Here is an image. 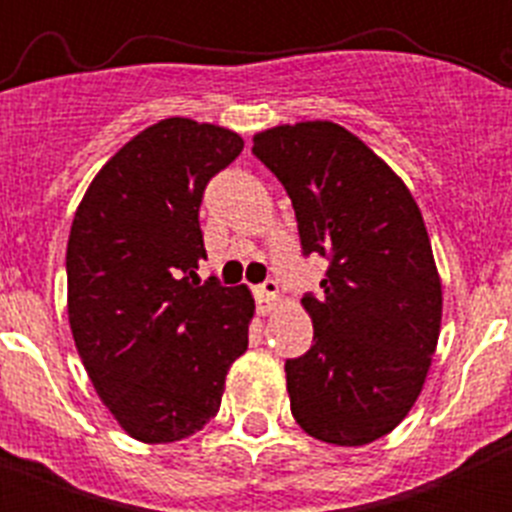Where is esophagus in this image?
<instances>
[{
  "mask_svg": "<svg viewBox=\"0 0 512 512\" xmlns=\"http://www.w3.org/2000/svg\"><path fill=\"white\" fill-rule=\"evenodd\" d=\"M277 294H280V287H277L275 280L262 282V285L255 289V297H257V304H260V312H270V309L275 307Z\"/></svg>",
  "mask_w": 512,
  "mask_h": 512,
  "instance_id": "34e87169",
  "label": "esophagus"
}]
</instances>
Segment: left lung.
Returning a JSON list of instances; mask_svg holds the SVG:
<instances>
[{"label":"left lung","mask_w":512,"mask_h":512,"mask_svg":"<svg viewBox=\"0 0 512 512\" xmlns=\"http://www.w3.org/2000/svg\"><path fill=\"white\" fill-rule=\"evenodd\" d=\"M252 141L292 200L302 252L329 260L322 292L302 297L314 344L285 364L292 416L319 441L364 446L416 404L441 332V277L421 210L337 123L277 126Z\"/></svg>","instance_id":"8db88e82"}]
</instances>
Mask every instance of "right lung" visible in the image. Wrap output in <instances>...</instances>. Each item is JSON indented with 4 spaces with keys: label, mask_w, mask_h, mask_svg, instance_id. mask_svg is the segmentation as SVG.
Segmentation results:
<instances>
[{
    "label": "right lung",
    "mask_w": 512,
    "mask_h": 512,
    "mask_svg": "<svg viewBox=\"0 0 512 512\" xmlns=\"http://www.w3.org/2000/svg\"><path fill=\"white\" fill-rule=\"evenodd\" d=\"M242 146L227 128L165 118L98 170L74 215L71 334L96 394L136 441L200 431L247 349L250 289L198 277L205 185Z\"/></svg>",
    "instance_id": "right-lung-1"
}]
</instances>
